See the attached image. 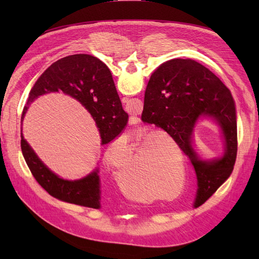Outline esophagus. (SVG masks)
I'll return each instance as SVG.
<instances>
[{
  "instance_id": "obj_1",
  "label": "esophagus",
  "mask_w": 259,
  "mask_h": 259,
  "mask_svg": "<svg viewBox=\"0 0 259 259\" xmlns=\"http://www.w3.org/2000/svg\"><path fill=\"white\" fill-rule=\"evenodd\" d=\"M122 100H123V103H127V100H128V98H127V97H124V98H123Z\"/></svg>"
}]
</instances>
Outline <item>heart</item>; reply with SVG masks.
I'll return each mask as SVG.
<instances>
[{"label":"heart","instance_id":"b5f03b06","mask_svg":"<svg viewBox=\"0 0 259 259\" xmlns=\"http://www.w3.org/2000/svg\"><path fill=\"white\" fill-rule=\"evenodd\" d=\"M133 139L132 160L115 169L117 184L128 197L149 201L160 197L159 189H168L167 167L173 159L162 148L165 140H162L154 133L146 128L134 130L130 133ZM126 146V140H115L109 145L104 153V161L108 167H114L113 158L116 148Z\"/></svg>","mask_w":259,"mask_h":259}]
</instances>
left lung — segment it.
Masks as SVG:
<instances>
[{
	"label": "left lung",
	"mask_w": 259,
	"mask_h": 259,
	"mask_svg": "<svg viewBox=\"0 0 259 259\" xmlns=\"http://www.w3.org/2000/svg\"><path fill=\"white\" fill-rule=\"evenodd\" d=\"M202 118L218 125L225 145L224 154L209 161L202 160L193 147L195 125ZM142 120L165 131L189 158L200 205L232 173L238 151L236 106L226 85L198 61L175 58L155 70L146 89Z\"/></svg>",
	"instance_id": "left-lung-1"
}]
</instances>
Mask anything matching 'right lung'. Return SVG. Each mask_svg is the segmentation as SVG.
Segmentation results:
<instances>
[{"instance_id": "1", "label": "right lung", "mask_w": 259, "mask_h": 259, "mask_svg": "<svg viewBox=\"0 0 259 259\" xmlns=\"http://www.w3.org/2000/svg\"><path fill=\"white\" fill-rule=\"evenodd\" d=\"M61 92L85 107L99 131L101 145L110 143L127 123L109 68L98 58L88 54H76L54 62L38 77L29 93L21 114V125L29 106L42 95ZM21 151L36 182L52 197L85 207L100 208L99 168L81 179L60 178L38 158L21 127Z\"/></svg>"}]
</instances>
